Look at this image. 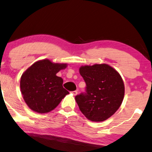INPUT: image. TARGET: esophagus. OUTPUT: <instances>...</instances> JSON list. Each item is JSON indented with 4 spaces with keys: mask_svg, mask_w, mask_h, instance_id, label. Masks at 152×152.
Segmentation results:
<instances>
[{
    "mask_svg": "<svg viewBox=\"0 0 152 152\" xmlns=\"http://www.w3.org/2000/svg\"><path fill=\"white\" fill-rule=\"evenodd\" d=\"M72 94L74 95V96H76V95L77 94V91H72Z\"/></svg>",
    "mask_w": 152,
    "mask_h": 152,
    "instance_id": "obj_1",
    "label": "esophagus"
}]
</instances>
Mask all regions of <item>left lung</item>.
I'll return each instance as SVG.
<instances>
[{"instance_id": "left-lung-1", "label": "left lung", "mask_w": 152, "mask_h": 152, "mask_svg": "<svg viewBox=\"0 0 152 152\" xmlns=\"http://www.w3.org/2000/svg\"><path fill=\"white\" fill-rule=\"evenodd\" d=\"M80 73L86 83L85 92L75 96L80 110L91 121L108 119L118 109L124 97L121 75L106 64L82 66Z\"/></svg>"}]
</instances>
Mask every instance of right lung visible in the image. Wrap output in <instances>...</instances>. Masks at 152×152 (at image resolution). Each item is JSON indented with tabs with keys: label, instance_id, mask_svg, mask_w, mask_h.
I'll return each mask as SVG.
<instances>
[{
	"label": "right lung",
	"instance_id": "1",
	"mask_svg": "<svg viewBox=\"0 0 152 152\" xmlns=\"http://www.w3.org/2000/svg\"><path fill=\"white\" fill-rule=\"evenodd\" d=\"M66 67L67 64L53 63L45 59L34 63L22 74L21 92L31 110L39 113H48L69 94L63 87V79L56 76V73Z\"/></svg>",
	"mask_w": 152,
	"mask_h": 152
}]
</instances>
